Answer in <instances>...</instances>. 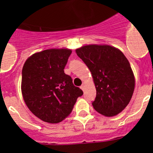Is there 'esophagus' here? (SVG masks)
Wrapping results in <instances>:
<instances>
[{"label":"esophagus","instance_id":"1","mask_svg":"<svg viewBox=\"0 0 153 153\" xmlns=\"http://www.w3.org/2000/svg\"><path fill=\"white\" fill-rule=\"evenodd\" d=\"M84 87H85L84 84H83V85H82V86H80V89H81V90H84Z\"/></svg>","mask_w":153,"mask_h":153}]
</instances>
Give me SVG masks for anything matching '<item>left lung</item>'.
Returning a JSON list of instances; mask_svg holds the SVG:
<instances>
[{
	"instance_id": "left-lung-1",
	"label": "left lung",
	"mask_w": 153,
	"mask_h": 153,
	"mask_svg": "<svg viewBox=\"0 0 153 153\" xmlns=\"http://www.w3.org/2000/svg\"><path fill=\"white\" fill-rule=\"evenodd\" d=\"M93 76L97 96L93 108L106 117H113L129 104L135 78L130 64L120 50L108 45H86L76 50Z\"/></svg>"
}]
</instances>
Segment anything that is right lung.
<instances>
[{
    "label": "right lung",
    "mask_w": 153,
    "mask_h": 153,
    "mask_svg": "<svg viewBox=\"0 0 153 153\" xmlns=\"http://www.w3.org/2000/svg\"><path fill=\"white\" fill-rule=\"evenodd\" d=\"M71 53L68 49L46 50L30 56L23 67L21 91L24 102L44 122H61L83 94L63 70Z\"/></svg>",
    "instance_id": "obj_1"
}]
</instances>
